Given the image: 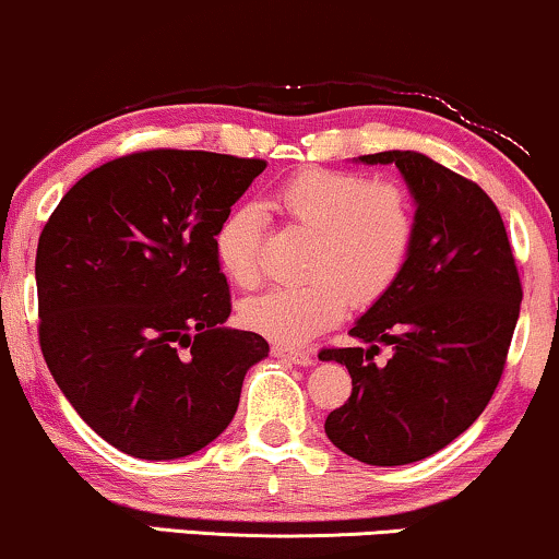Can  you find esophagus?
I'll return each instance as SVG.
<instances>
[{"instance_id":"obj_1","label":"esophagus","mask_w":559,"mask_h":559,"mask_svg":"<svg viewBox=\"0 0 559 559\" xmlns=\"http://www.w3.org/2000/svg\"><path fill=\"white\" fill-rule=\"evenodd\" d=\"M271 353L275 358H281V361H292V364H299V366H309L314 364V356L309 350H301V348H292V345H278L275 343Z\"/></svg>"}]
</instances>
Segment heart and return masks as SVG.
Returning a JSON list of instances; mask_svg holds the SVG:
<instances>
[{"label": "heart", "instance_id": "b5f03b06", "mask_svg": "<svg viewBox=\"0 0 559 559\" xmlns=\"http://www.w3.org/2000/svg\"><path fill=\"white\" fill-rule=\"evenodd\" d=\"M273 209L312 231L304 286L273 288L247 299L242 324L281 345H301L343 320L348 301H377L405 271L415 242V203L394 180H369L345 169H301L275 190ZM216 260L231 284H260V216L237 209L214 239Z\"/></svg>", "mask_w": 559, "mask_h": 559}]
</instances>
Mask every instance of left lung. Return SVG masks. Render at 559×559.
I'll use <instances>...</instances> for the list:
<instances>
[{"label":"left lung","mask_w":559,"mask_h":559,"mask_svg":"<svg viewBox=\"0 0 559 559\" xmlns=\"http://www.w3.org/2000/svg\"><path fill=\"white\" fill-rule=\"evenodd\" d=\"M415 198V242L405 271L350 328L369 348H324L348 369L353 392L324 433L373 467L420 462L462 436L487 407L519 322L521 278L503 218L477 182L420 152H379ZM379 344L393 345L384 367Z\"/></svg>","instance_id":"left-lung-1"}]
</instances>
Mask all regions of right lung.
I'll use <instances>...</instances> for the list:
<instances>
[{
    "label": "right lung",
    "instance_id": "1",
    "mask_svg": "<svg viewBox=\"0 0 559 559\" xmlns=\"http://www.w3.org/2000/svg\"><path fill=\"white\" fill-rule=\"evenodd\" d=\"M263 159L152 150L105 162L61 198L35 255L40 350L110 447L165 462L229 426L267 356L231 312L216 229Z\"/></svg>",
    "mask_w": 559,
    "mask_h": 559
}]
</instances>
